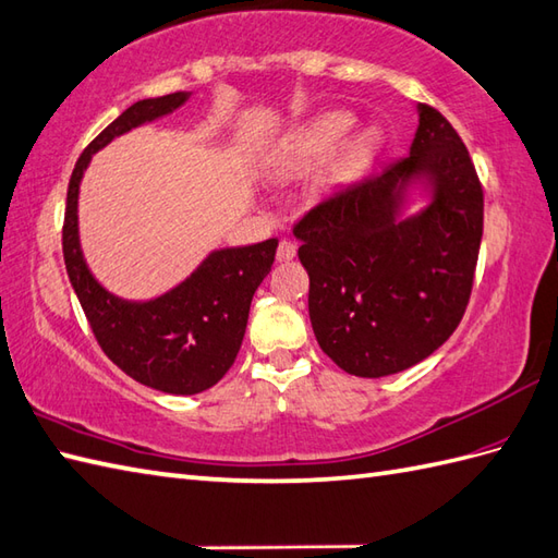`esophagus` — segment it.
I'll use <instances>...</instances> for the list:
<instances>
[{"label":"esophagus","mask_w":558,"mask_h":558,"mask_svg":"<svg viewBox=\"0 0 558 558\" xmlns=\"http://www.w3.org/2000/svg\"><path fill=\"white\" fill-rule=\"evenodd\" d=\"M295 257V243L293 241H281L277 247V259L279 263H289Z\"/></svg>","instance_id":"esophagus-1"}]
</instances>
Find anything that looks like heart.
<instances>
[{
	"instance_id": "obj_1",
	"label": "heart",
	"mask_w": 558,
	"mask_h": 558,
	"mask_svg": "<svg viewBox=\"0 0 558 558\" xmlns=\"http://www.w3.org/2000/svg\"><path fill=\"white\" fill-rule=\"evenodd\" d=\"M355 126V114L345 109H327L322 114L307 119L299 129H293L287 138H283L277 150L269 157L271 174H291V171L307 169L322 159H327L331 153H337L341 143L349 138V133ZM384 133L379 126H363L355 131L349 143L343 145V153L339 165L333 167L331 179L339 181L355 174L375 159L381 150Z\"/></svg>"
}]
</instances>
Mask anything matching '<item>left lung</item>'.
<instances>
[{
  "mask_svg": "<svg viewBox=\"0 0 558 558\" xmlns=\"http://www.w3.org/2000/svg\"><path fill=\"white\" fill-rule=\"evenodd\" d=\"M411 155L343 185L293 236L319 349L355 377L425 361L461 322L482 241V185L463 141L417 105ZM415 202L424 205L417 210Z\"/></svg>",
  "mask_w": 558,
  "mask_h": 558,
  "instance_id": "1",
  "label": "left lung"
}]
</instances>
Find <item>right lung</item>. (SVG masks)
Returning a JSON list of instances; mask_svg holds the SVG:
<instances>
[{"label":"right lung","instance_id":"obj_1","mask_svg":"<svg viewBox=\"0 0 558 558\" xmlns=\"http://www.w3.org/2000/svg\"><path fill=\"white\" fill-rule=\"evenodd\" d=\"M171 93L131 105L85 147L66 193L64 263L97 343L114 365L145 387L191 396L229 373L243 343L253 293L275 263L277 239L219 247L174 289L147 301H129L105 289L85 263L78 231V193L85 169L119 135L162 119L191 100Z\"/></svg>","mask_w":558,"mask_h":558}]
</instances>
